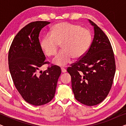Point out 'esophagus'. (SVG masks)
<instances>
[{
	"mask_svg": "<svg viewBox=\"0 0 126 126\" xmlns=\"http://www.w3.org/2000/svg\"><path fill=\"white\" fill-rule=\"evenodd\" d=\"M61 71H62V72H63V73H65V72H66V70L65 69V68H61Z\"/></svg>",
	"mask_w": 126,
	"mask_h": 126,
	"instance_id": "34e87169",
	"label": "esophagus"
}]
</instances>
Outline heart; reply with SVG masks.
I'll return each mask as SVG.
<instances>
[{"label": "heart", "instance_id": "heart-1", "mask_svg": "<svg viewBox=\"0 0 126 126\" xmlns=\"http://www.w3.org/2000/svg\"><path fill=\"white\" fill-rule=\"evenodd\" d=\"M91 41L92 34L88 29L76 24L61 22L53 26L51 32L44 36L41 46L47 56H52L56 54L61 44L63 50L53 63L58 66H65L73 58H82L88 50Z\"/></svg>", "mask_w": 126, "mask_h": 126}]
</instances>
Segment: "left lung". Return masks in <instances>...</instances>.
<instances>
[{
	"label": "left lung",
	"mask_w": 126,
	"mask_h": 126,
	"mask_svg": "<svg viewBox=\"0 0 126 126\" xmlns=\"http://www.w3.org/2000/svg\"><path fill=\"white\" fill-rule=\"evenodd\" d=\"M93 41L87 53L72 63L70 74L75 99L82 104L93 106L100 103L109 94L116 70L114 54L109 39L92 20Z\"/></svg>",
	"instance_id": "8db88e82"
}]
</instances>
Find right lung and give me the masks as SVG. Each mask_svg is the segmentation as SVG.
<instances>
[{"label": "right lung", "mask_w": 126, "mask_h": 126, "mask_svg": "<svg viewBox=\"0 0 126 126\" xmlns=\"http://www.w3.org/2000/svg\"><path fill=\"white\" fill-rule=\"evenodd\" d=\"M50 22L35 21L22 28L15 35L8 51V66L13 82L20 95L29 104L42 106L54 97L60 67L51 65L44 72L39 69L45 61L39 41L41 29Z\"/></svg>", "instance_id": "right-lung-1"}]
</instances>
